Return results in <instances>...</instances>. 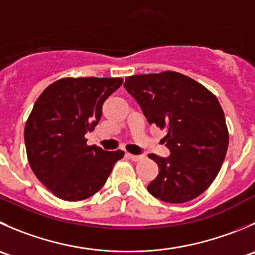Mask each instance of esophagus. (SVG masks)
<instances>
[{
  "mask_svg": "<svg viewBox=\"0 0 255 255\" xmlns=\"http://www.w3.org/2000/svg\"><path fill=\"white\" fill-rule=\"evenodd\" d=\"M127 157L130 158L132 160H139L142 159L143 155H135V154H130V153H127Z\"/></svg>",
  "mask_w": 255,
  "mask_h": 255,
  "instance_id": "obj_1",
  "label": "esophagus"
}]
</instances>
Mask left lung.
I'll use <instances>...</instances> for the list:
<instances>
[{
    "label": "left lung",
    "instance_id": "8db88e82",
    "mask_svg": "<svg viewBox=\"0 0 255 255\" xmlns=\"http://www.w3.org/2000/svg\"><path fill=\"white\" fill-rule=\"evenodd\" d=\"M125 88L149 125L167 129L163 143L170 154L148 155L159 168L148 192L174 204L201 196L216 179L228 149L226 117L216 96L177 72L130 76Z\"/></svg>",
    "mask_w": 255,
    "mask_h": 255
}]
</instances>
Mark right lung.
<instances>
[{
	"instance_id": "right-lung-1",
	"label": "right lung",
	"mask_w": 255,
	"mask_h": 255,
	"mask_svg": "<svg viewBox=\"0 0 255 255\" xmlns=\"http://www.w3.org/2000/svg\"><path fill=\"white\" fill-rule=\"evenodd\" d=\"M122 78H62L36 101L24 127L27 158L36 177L63 201H82L105 185L122 150L87 145L105 101Z\"/></svg>"
}]
</instances>
